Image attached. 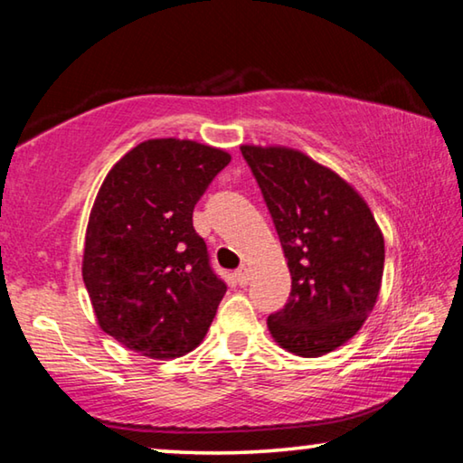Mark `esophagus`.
<instances>
[{"instance_id":"34e87169","label":"esophagus","mask_w":463,"mask_h":463,"mask_svg":"<svg viewBox=\"0 0 463 463\" xmlns=\"http://www.w3.org/2000/svg\"><path fill=\"white\" fill-rule=\"evenodd\" d=\"M234 278H237V281H239L241 286H247V284H249V279H250L247 265H242V268H239L237 271H234Z\"/></svg>"}]
</instances>
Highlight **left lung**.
<instances>
[{"label":"left lung","instance_id":"8db88e82","mask_svg":"<svg viewBox=\"0 0 463 463\" xmlns=\"http://www.w3.org/2000/svg\"><path fill=\"white\" fill-rule=\"evenodd\" d=\"M288 260L292 292L268 317L271 336L320 357L354 336L378 300L383 237L362 195L286 146H241Z\"/></svg>","mask_w":463,"mask_h":463}]
</instances>
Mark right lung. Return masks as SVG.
<instances>
[{
	"instance_id": "obj_1",
	"label": "right lung",
	"mask_w": 463,
	"mask_h": 463,
	"mask_svg": "<svg viewBox=\"0 0 463 463\" xmlns=\"http://www.w3.org/2000/svg\"><path fill=\"white\" fill-rule=\"evenodd\" d=\"M231 163L221 148L155 138L109 169L93 203L83 281L101 331L153 359L198 347L226 292L194 206Z\"/></svg>"
}]
</instances>
